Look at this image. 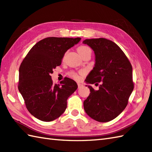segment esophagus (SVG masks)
<instances>
[{"mask_svg": "<svg viewBox=\"0 0 152 152\" xmlns=\"http://www.w3.org/2000/svg\"><path fill=\"white\" fill-rule=\"evenodd\" d=\"M78 88H81L83 86V85L81 83H78Z\"/></svg>", "mask_w": 152, "mask_h": 152, "instance_id": "obj_1", "label": "esophagus"}]
</instances>
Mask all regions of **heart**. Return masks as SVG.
<instances>
[{
  "label": "heart",
  "mask_w": 152,
  "mask_h": 152,
  "mask_svg": "<svg viewBox=\"0 0 152 152\" xmlns=\"http://www.w3.org/2000/svg\"><path fill=\"white\" fill-rule=\"evenodd\" d=\"M78 51L82 56H83L84 54L88 53H91V48H90L88 46H80L78 48ZM69 74H70V76L72 77V78H73L74 79H75V80H79L80 78V76L79 74H77L75 72H73V71L70 72Z\"/></svg>",
  "instance_id": "b5f03b06"
}]
</instances>
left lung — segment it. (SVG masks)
Listing matches in <instances>:
<instances>
[{"instance_id": "obj_1", "label": "left lung", "mask_w": 152, "mask_h": 152, "mask_svg": "<svg viewBox=\"0 0 152 152\" xmlns=\"http://www.w3.org/2000/svg\"><path fill=\"white\" fill-rule=\"evenodd\" d=\"M95 54V64L87 76V83L98 84L99 90L88 86L89 95L83 108L89 117L99 122H108L121 114L127 106L134 89L133 68L117 44L104 38L86 39Z\"/></svg>"}]
</instances>
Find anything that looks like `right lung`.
<instances>
[{
	"instance_id": "obj_1",
	"label": "right lung",
	"mask_w": 152,
	"mask_h": 152,
	"mask_svg": "<svg viewBox=\"0 0 152 152\" xmlns=\"http://www.w3.org/2000/svg\"><path fill=\"white\" fill-rule=\"evenodd\" d=\"M81 38L48 37L28 51L19 70L18 89L28 111L43 121L58 118L65 111L67 99L78 88L76 82L65 77L54 84L51 74L61 65L66 51Z\"/></svg>"
}]
</instances>
